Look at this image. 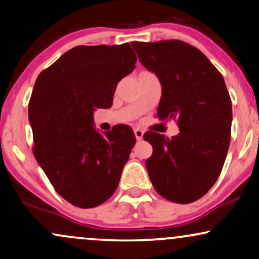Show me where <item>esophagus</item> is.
<instances>
[{"instance_id":"1","label":"esophagus","mask_w":259,"mask_h":259,"mask_svg":"<svg viewBox=\"0 0 259 259\" xmlns=\"http://www.w3.org/2000/svg\"><path fill=\"white\" fill-rule=\"evenodd\" d=\"M134 133H135V136H136V139H138V141L142 140V136H144V130H141L140 127H135V129H134Z\"/></svg>"}]
</instances>
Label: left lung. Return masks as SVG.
<instances>
[{
	"mask_svg": "<svg viewBox=\"0 0 259 259\" xmlns=\"http://www.w3.org/2000/svg\"><path fill=\"white\" fill-rule=\"evenodd\" d=\"M140 62L162 84L157 118L177 121L169 139L145 133L153 147L146 168L156 191L175 203H191L221 175L230 145L231 100L223 75L200 50L180 40L132 42Z\"/></svg>",
	"mask_w": 259,
	"mask_h": 259,
	"instance_id": "obj_1",
	"label": "left lung"
}]
</instances>
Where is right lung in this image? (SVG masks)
<instances>
[{"label": "right lung", "instance_id": "1", "mask_svg": "<svg viewBox=\"0 0 259 259\" xmlns=\"http://www.w3.org/2000/svg\"><path fill=\"white\" fill-rule=\"evenodd\" d=\"M129 44L76 46L38 74L29 101L32 153L64 200L94 208L117 190L136 139L125 124L101 135L94 111L109 108L136 67Z\"/></svg>", "mask_w": 259, "mask_h": 259}]
</instances>
